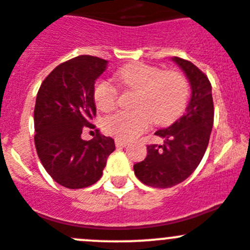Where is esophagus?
Returning <instances> with one entry per match:
<instances>
[{"instance_id":"34e87169","label":"esophagus","mask_w":250,"mask_h":250,"mask_svg":"<svg viewBox=\"0 0 250 250\" xmlns=\"http://www.w3.org/2000/svg\"><path fill=\"white\" fill-rule=\"evenodd\" d=\"M115 144H116V146H117V147H123V146H125V145L128 144V142H127V140H125V139H120V138H116Z\"/></svg>"}]
</instances>
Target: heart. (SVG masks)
<instances>
[{
    "mask_svg": "<svg viewBox=\"0 0 250 250\" xmlns=\"http://www.w3.org/2000/svg\"><path fill=\"white\" fill-rule=\"evenodd\" d=\"M117 79L125 88L139 91L135 110L117 111L104 122L106 132L120 139L138 137L151 122L171 123L183 112L189 98V83L181 72L133 63L122 67ZM94 101L100 111L113 110L118 101L117 89L107 79H99L94 86Z\"/></svg>",
    "mask_w": 250,
    "mask_h": 250,
    "instance_id": "b5f03b06",
    "label": "heart"
}]
</instances>
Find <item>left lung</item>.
Here are the masks:
<instances>
[{
	"instance_id": "left-lung-1",
	"label": "left lung",
	"mask_w": 250,
	"mask_h": 250,
	"mask_svg": "<svg viewBox=\"0 0 250 250\" xmlns=\"http://www.w3.org/2000/svg\"><path fill=\"white\" fill-rule=\"evenodd\" d=\"M172 60L189 79L192 98L179 120L155 132L164 143L147 145L146 157L133 166L138 179L154 188H169L193 173L207 151L214 125L211 83L207 74L190 61Z\"/></svg>"
}]
</instances>
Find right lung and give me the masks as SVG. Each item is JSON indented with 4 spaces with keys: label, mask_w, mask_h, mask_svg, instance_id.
<instances>
[{
    "label": "right lung",
    "mask_w": 250,
    "mask_h": 250,
    "mask_svg": "<svg viewBox=\"0 0 250 250\" xmlns=\"http://www.w3.org/2000/svg\"><path fill=\"white\" fill-rule=\"evenodd\" d=\"M106 64L107 61L88 55L66 61L46 77L36 95V152L53 181L69 189L96 183L115 150L112 138L99 129L91 141L81 139L83 130L95 129L94 84Z\"/></svg>",
    "instance_id": "obj_1"
}]
</instances>
